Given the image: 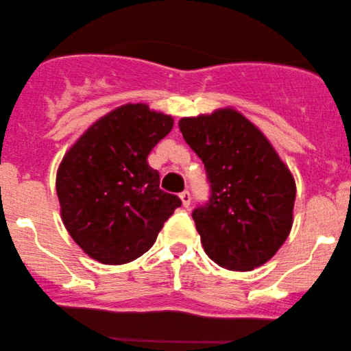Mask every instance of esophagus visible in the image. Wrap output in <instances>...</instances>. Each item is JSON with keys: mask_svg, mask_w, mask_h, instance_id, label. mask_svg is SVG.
<instances>
[{"mask_svg": "<svg viewBox=\"0 0 351 351\" xmlns=\"http://www.w3.org/2000/svg\"><path fill=\"white\" fill-rule=\"evenodd\" d=\"M179 197L182 199V204H184L185 208H189L190 206V202H192V195H190L189 190H184V192H182Z\"/></svg>", "mask_w": 351, "mask_h": 351, "instance_id": "obj_1", "label": "esophagus"}]
</instances>
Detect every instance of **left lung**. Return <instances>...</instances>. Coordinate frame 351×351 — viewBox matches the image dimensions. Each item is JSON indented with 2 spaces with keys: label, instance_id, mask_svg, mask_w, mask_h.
<instances>
[{
  "label": "left lung",
  "instance_id": "obj_1",
  "mask_svg": "<svg viewBox=\"0 0 351 351\" xmlns=\"http://www.w3.org/2000/svg\"><path fill=\"white\" fill-rule=\"evenodd\" d=\"M179 129L203 161L209 184L208 202L192 213L204 252L230 271L265 265L292 229L297 189L290 171L234 109L184 117Z\"/></svg>",
  "mask_w": 351,
  "mask_h": 351
}]
</instances>
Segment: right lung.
Instances as JSON below:
<instances>
[{
	"label": "right lung",
	"instance_id": "add662e5",
	"mask_svg": "<svg viewBox=\"0 0 351 351\" xmlns=\"http://www.w3.org/2000/svg\"><path fill=\"white\" fill-rule=\"evenodd\" d=\"M171 116L125 104L95 122L62 159L56 192L67 232L103 265H124L152 248L182 202L159 189L148 154L169 134Z\"/></svg>",
	"mask_w": 351,
	"mask_h": 351
}]
</instances>
